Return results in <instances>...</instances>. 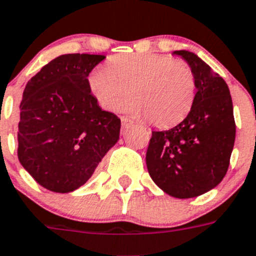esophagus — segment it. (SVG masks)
Returning <instances> with one entry per match:
<instances>
[{"instance_id": "34e87169", "label": "esophagus", "mask_w": 256, "mask_h": 256, "mask_svg": "<svg viewBox=\"0 0 256 256\" xmlns=\"http://www.w3.org/2000/svg\"><path fill=\"white\" fill-rule=\"evenodd\" d=\"M121 122H122V128H126L128 126H130V124H132V120H130V118H128V117H121Z\"/></svg>"}]
</instances>
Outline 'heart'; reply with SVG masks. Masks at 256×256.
<instances>
[{
  "label": "heart",
  "instance_id": "obj_1",
  "mask_svg": "<svg viewBox=\"0 0 256 256\" xmlns=\"http://www.w3.org/2000/svg\"><path fill=\"white\" fill-rule=\"evenodd\" d=\"M90 88L106 110L116 109L130 96L124 109L134 117L148 118L154 126L169 128L182 121L195 98V76L181 60L158 53L118 54L106 68L90 78Z\"/></svg>",
  "mask_w": 256,
  "mask_h": 256
}]
</instances>
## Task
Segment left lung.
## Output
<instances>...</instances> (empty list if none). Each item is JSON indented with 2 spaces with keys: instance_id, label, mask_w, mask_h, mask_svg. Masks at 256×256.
Masks as SVG:
<instances>
[{
  "instance_id": "8db88e82",
  "label": "left lung",
  "mask_w": 256,
  "mask_h": 256,
  "mask_svg": "<svg viewBox=\"0 0 256 256\" xmlns=\"http://www.w3.org/2000/svg\"><path fill=\"white\" fill-rule=\"evenodd\" d=\"M195 76L194 102L181 124L152 132L146 154L148 173L166 194L180 199L199 196L226 174L236 139L233 102L228 84L204 61L176 50Z\"/></svg>"
}]
</instances>
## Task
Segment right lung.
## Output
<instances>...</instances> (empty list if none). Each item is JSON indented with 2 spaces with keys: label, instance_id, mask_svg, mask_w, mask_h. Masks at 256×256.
<instances>
[{
  "label": "right lung",
  "instance_id": "1",
  "mask_svg": "<svg viewBox=\"0 0 256 256\" xmlns=\"http://www.w3.org/2000/svg\"><path fill=\"white\" fill-rule=\"evenodd\" d=\"M100 54L60 56L26 84L18 124V158L53 192L80 188L120 138L121 120L102 110L88 75Z\"/></svg>",
  "mask_w": 256,
  "mask_h": 256
}]
</instances>
